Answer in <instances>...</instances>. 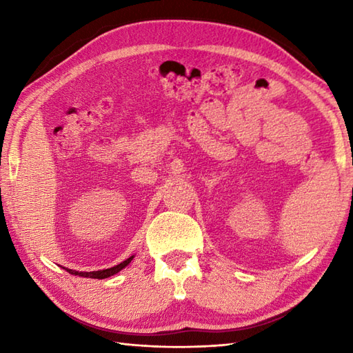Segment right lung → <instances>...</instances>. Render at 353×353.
<instances>
[{"mask_svg":"<svg viewBox=\"0 0 353 353\" xmlns=\"http://www.w3.org/2000/svg\"><path fill=\"white\" fill-rule=\"evenodd\" d=\"M133 259V256H130L129 259L123 261L121 264H118L115 267H110V268H106V270H99V272H76V270H70V268H65L66 272L74 274V276H80V277H89V279H106V277L109 276H114L117 274L118 272H121V270L129 265V262Z\"/></svg>","mask_w":353,"mask_h":353,"instance_id":"right-lung-1","label":"right lung"}]
</instances>
